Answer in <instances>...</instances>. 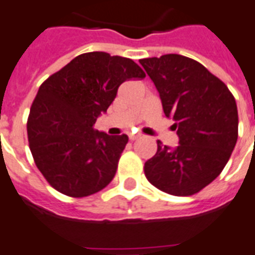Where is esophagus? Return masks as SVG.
<instances>
[{"label":"esophagus","mask_w":255,"mask_h":255,"mask_svg":"<svg viewBox=\"0 0 255 255\" xmlns=\"http://www.w3.org/2000/svg\"><path fill=\"white\" fill-rule=\"evenodd\" d=\"M129 137L131 140H135V139H138V138H140V134H130Z\"/></svg>","instance_id":"34e87169"}]
</instances>
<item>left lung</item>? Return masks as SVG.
<instances>
[{
	"label": "left lung",
	"mask_w": 255,
	"mask_h": 255,
	"mask_svg": "<svg viewBox=\"0 0 255 255\" xmlns=\"http://www.w3.org/2000/svg\"><path fill=\"white\" fill-rule=\"evenodd\" d=\"M139 63L179 137L175 147L158 140L156 154L144 163V175L163 192L193 195L213 182L231 158L238 137L236 100L219 77L187 56L167 54Z\"/></svg>",
	"instance_id": "left-lung-1"
}]
</instances>
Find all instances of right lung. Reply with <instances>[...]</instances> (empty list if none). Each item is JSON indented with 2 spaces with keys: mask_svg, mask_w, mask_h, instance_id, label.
Returning <instances> with one entry per match:
<instances>
[{
  "mask_svg": "<svg viewBox=\"0 0 255 255\" xmlns=\"http://www.w3.org/2000/svg\"><path fill=\"white\" fill-rule=\"evenodd\" d=\"M144 76L131 59L95 51L72 59L40 85L27 135L36 167L56 191L84 197L113 180L129 137L93 126L124 81Z\"/></svg>",
  "mask_w": 255,
  "mask_h": 255,
  "instance_id": "right-lung-1",
  "label": "right lung"
}]
</instances>
